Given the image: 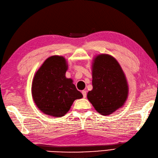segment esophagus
I'll return each instance as SVG.
<instances>
[{"mask_svg": "<svg viewBox=\"0 0 158 158\" xmlns=\"http://www.w3.org/2000/svg\"><path fill=\"white\" fill-rule=\"evenodd\" d=\"M82 95L84 98H86V92L85 90H82Z\"/></svg>", "mask_w": 158, "mask_h": 158, "instance_id": "obj_1", "label": "esophagus"}]
</instances>
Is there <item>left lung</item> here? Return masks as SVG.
<instances>
[{
	"instance_id": "1",
	"label": "left lung",
	"mask_w": 158,
	"mask_h": 158,
	"mask_svg": "<svg viewBox=\"0 0 158 158\" xmlns=\"http://www.w3.org/2000/svg\"><path fill=\"white\" fill-rule=\"evenodd\" d=\"M92 84L93 89L87 98L101 115L114 113L127 99V79L120 64L111 55L102 54L94 59Z\"/></svg>"
}]
</instances>
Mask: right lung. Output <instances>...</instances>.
I'll list each match as a JSON object with an SVG mask.
<instances>
[{
  "label": "right lung",
  "mask_w": 158,
  "mask_h": 158,
  "mask_svg": "<svg viewBox=\"0 0 158 158\" xmlns=\"http://www.w3.org/2000/svg\"><path fill=\"white\" fill-rule=\"evenodd\" d=\"M67 69L65 58L55 55L46 59L35 74L31 93L35 103L44 114L64 116L73 101L83 97L72 80L65 77Z\"/></svg>",
  "instance_id": "obj_1"
}]
</instances>
